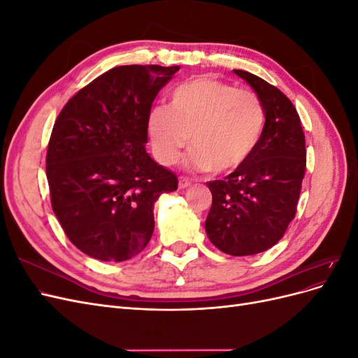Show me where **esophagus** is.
<instances>
[{
  "instance_id": "34e87169",
  "label": "esophagus",
  "mask_w": 358,
  "mask_h": 358,
  "mask_svg": "<svg viewBox=\"0 0 358 358\" xmlns=\"http://www.w3.org/2000/svg\"><path fill=\"white\" fill-rule=\"evenodd\" d=\"M189 185H191V179H189V178H187V176H180V178H179V188H180V189L187 188V187H189Z\"/></svg>"
}]
</instances>
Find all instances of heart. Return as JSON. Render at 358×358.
<instances>
[{"label": "heart", "mask_w": 358, "mask_h": 358, "mask_svg": "<svg viewBox=\"0 0 358 358\" xmlns=\"http://www.w3.org/2000/svg\"><path fill=\"white\" fill-rule=\"evenodd\" d=\"M264 122V106L255 92L199 78L175 88L167 109L150 112L149 134L161 164H173L189 136L187 166L227 173L251 157Z\"/></svg>", "instance_id": "obj_1"}]
</instances>
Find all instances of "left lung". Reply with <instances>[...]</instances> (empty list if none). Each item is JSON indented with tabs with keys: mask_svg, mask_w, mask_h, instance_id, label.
Segmentation results:
<instances>
[{
	"mask_svg": "<svg viewBox=\"0 0 358 358\" xmlns=\"http://www.w3.org/2000/svg\"><path fill=\"white\" fill-rule=\"evenodd\" d=\"M263 101L266 122L254 152L222 180H210L206 233L220 251L254 255L276 245L294 220L306 171L305 133L296 107L276 86L234 70Z\"/></svg>",
	"mask_w": 358,
	"mask_h": 358,
	"instance_id": "8db88e82",
	"label": "left lung"
}]
</instances>
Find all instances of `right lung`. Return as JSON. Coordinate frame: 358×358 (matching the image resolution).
<instances>
[{"mask_svg":"<svg viewBox=\"0 0 358 358\" xmlns=\"http://www.w3.org/2000/svg\"><path fill=\"white\" fill-rule=\"evenodd\" d=\"M178 66H121L64 106L46 154L50 203L70 242L101 262H125L154 233V204L178 189L145 149L150 107Z\"/></svg>","mask_w":358,"mask_h":358,"instance_id":"obj_1","label":"right lung"}]
</instances>
